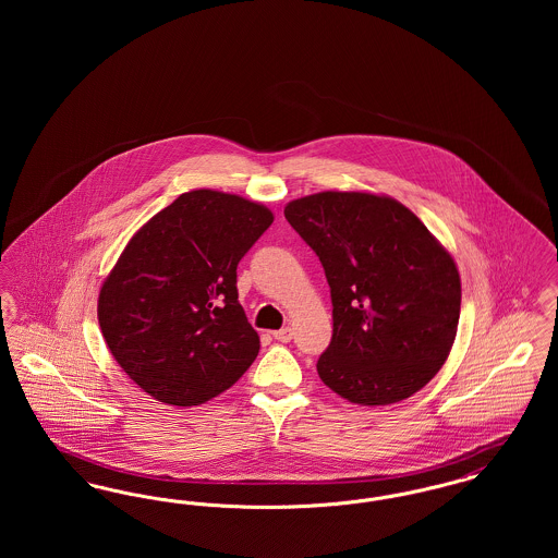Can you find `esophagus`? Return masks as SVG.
<instances>
[{"mask_svg": "<svg viewBox=\"0 0 558 558\" xmlns=\"http://www.w3.org/2000/svg\"><path fill=\"white\" fill-rule=\"evenodd\" d=\"M274 339H276V341H280V343H289L292 339L291 328H289V326H284V328L276 330V332H274Z\"/></svg>", "mask_w": 558, "mask_h": 558, "instance_id": "esophagus-1", "label": "esophagus"}]
</instances>
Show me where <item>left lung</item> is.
<instances>
[{"mask_svg":"<svg viewBox=\"0 0 558 558\" xmlns=\"http://www.w3.org/2000/svg\"><path fill=\"white\" fill-rule=\"evenodd\" d=\"M319 257L332 296L322 383L360 405L414 396L450 355L460 274L446 246L399 201L326 190L284 207Z\"/></svg>","mask_w":558,"mask_h":558,"instance_id":"8db88e82","label":"left lung"}]
</instances>
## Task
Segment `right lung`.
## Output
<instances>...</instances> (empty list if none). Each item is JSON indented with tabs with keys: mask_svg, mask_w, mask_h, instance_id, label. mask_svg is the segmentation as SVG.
<instances>
[{
	"mask_svg": "<svg viewBox=\"0 0 558 558\" xmlns=\"http://www.w3.org/2000/svg\"><path fill=\"white\" fill-rule=\"evenodd\" d=\"M274 221L239 194L190 190L128 242L100 289L98 322L117 364L148 396L198 405L230 389L259 353L236 267Z\"/></svg>",
	"mask_w": 558,
	"mask_h": 558,
	"instance_id": "obj_1",
	"label": "right lung"
}]
</instances>
